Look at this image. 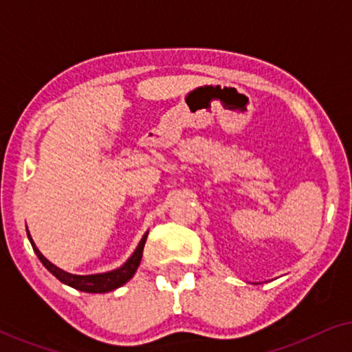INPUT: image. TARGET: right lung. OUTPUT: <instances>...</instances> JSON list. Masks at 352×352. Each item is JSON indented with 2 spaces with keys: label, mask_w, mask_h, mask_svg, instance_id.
I'll return each mask as SVG.
<instances>
[{
  "label": "right lung",
  "mask_w": 352,
  "mask_h": 352,
  "mask_svg": "<svg viewBox=\"0 0 352 352\" xmlns=\"http://www.w3.org/2000/svg\"><path fill=\"white\" fill-rule=\"evenodd\" d=\"M27 235H28V240H30L32 247H33V252H35L36 256L40 258L43 266H45L56 278H59L62 283L75 288V290L86 292V293H107V292L115 290V288L124 285V283H126L129 278L134 276V272L138 271L139 264H141L144 245H146L148 232L144 234V237L141 239V242H139L138 248L134 250V253L128 258V261L124 263L123 266H120L118 269H113V271L104 272V274H91V276H76V274L62 271L60 267L54 266V264H52L51 261H47V259L43 256L40 250L36 248L35 242L32 240V235H30V232H28V229H27Z\"/></svg>",
  "instance_id": "1"
}]
</instances>
